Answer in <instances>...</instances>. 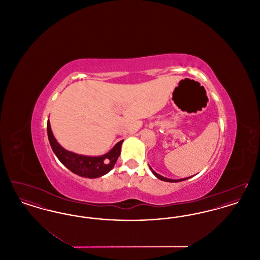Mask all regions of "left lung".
I'll list each match as a JSON object with an SVG mask.
<instances>
[{
	"label": "left lung",
	"instance_id": "8db88e82",
	"mask_svg": "<svg viewBox=\"0 0 260 260\" xmlns=\"http://www.w3.org/2000/svg\"><path fill=\"white\" fill-rule=\"evenodd\" d=\"M150 170L152 171V173H153V174H154L156 177H158L159 179H161L162 181H167V182H179V181H183V180H186V179L190 178V177H187V178H181V179H170V178H167V177L161 176L159 173H155V172L152 170L151 167H150Z\"/></svg>",
	"mask_w": 260,
	"mask_h": 260
}]
</instances>
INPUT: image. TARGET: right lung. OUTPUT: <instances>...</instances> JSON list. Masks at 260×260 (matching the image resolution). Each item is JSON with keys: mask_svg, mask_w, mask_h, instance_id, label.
<instances>
[{"mask_svg": "<svg viewBox=\"0 0 260 260\" xmlns=\"http://www.w3.org/2000/svg\"><path fill=\"white\" fill-rule=\"evenodd\" d=\"M47 129L50 146L58 160L72 173L87 178L100 177L111 171L121 154V147L124 141H119L108 153L102 156L89 157L70 152L58 144L52 135L50 121H48Z\"/></svg>", "mask_w": 260, "mask_h": 260, "instance_id": "obj_1", "label": "right lung"}]
</instances>
